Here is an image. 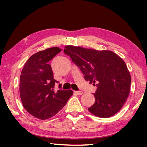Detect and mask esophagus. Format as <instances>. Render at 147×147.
Instances as JSON below:
<instances>
[{
	"label": "esophagus",
	"instance_id": "obj_1",
	"mask_svg": "<svg viewBox=\"0 0 147 147\" xmlns=\"http://www.w3.org/2000/svg\"><path fill=\"white\" fill-rule=\"evenodd\" d=\"M74 93L76 94H78V95H81V94H83V92L80 91H74Z\"/></svg>",
	"mask_w": 147,
	"mask_h": 147
}]
</instances>
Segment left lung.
<instances>
[{
    "label": "left lung",
    "instance_id": "obj_1",
    "mask_svg": "<svg viewBox=\"0 0 147 147\" xmlns=\"http://www.w3.org/2000/svg\"><path fill=\"white\" fill-rule=\"evenodd\" d=\"M71 56L89 84L96 83L95 102L89 112L101 118L115 115L125 103L130 91L131 76L125 62L110 51H97L67 45L63 50Z\"/></svg>",
    "mask_w": 147,
    "mask_h": 147
}]
</instances>
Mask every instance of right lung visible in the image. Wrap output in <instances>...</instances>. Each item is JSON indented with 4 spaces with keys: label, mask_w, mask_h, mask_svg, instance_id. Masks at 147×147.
<instances>
[{
    "label": "right lung",
    "mask_w": 147,
    "mask_h": 147,
    "mask_svg": "<svg viewBox=\"0 0 147 147\" xmlns=\"http://www.w3.org/2000/svg\"><path fill=\"white\" fill-rule=\"evenodd\" d=\"M61 51L58 47L48 48L30 57L22 69L19 92L24 108L35 117L45 120L58 113L73 95V91H54L53 72L49 61ZM59 88L61 85H59Z\"/></svg>",
    "instance_id": "right-lung-1"
}]
</instances>
